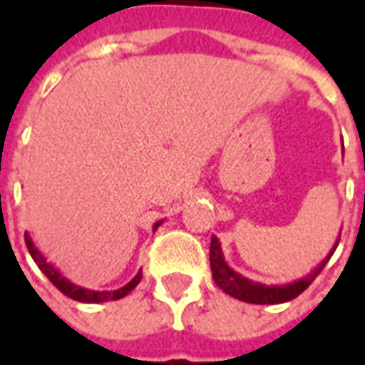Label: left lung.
I'll return each mask as SVG.
<instances>
[{
  "instance_id": "1",
  "label": "left lung",
  "mask_w": 365,
  "mask_h": 365,
  "mask_svg": "<svg viewBox=\"0 0 365 365\" xmlns=\"http://www.w3.org/2000/svg\"><path fill=\"white\" fill-rule=\"evenodd\" d=\"M338 240H340V235H338ZM338 240L332 246L329 256L311 274H307L305 277H301L297 282L285 283V285H266V283L252 282V279H248L245 275L235 272L225 262L221 242H219V238L215 237V235L211 238V248H209V262H211V272H213L215 283L227 295L238 299V301H245V303H254V305H277V303H285V301L295 299L313 283L314 277L321 274L322 268L327 266V262L330 260V256L336 250Z\"/></svg>"
}]
</instances>
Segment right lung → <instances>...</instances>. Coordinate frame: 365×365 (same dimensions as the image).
Returning a JSON list of instances; mask_svg holds the SVG:
<instances>
[{
    "instance_id": "right-lung-1",
    "label": "right lung",
    "mask_w": 365,
    "mask_h": 365,
    "mask_svg": "<svg viewBox=\"0 0 365 365\" xmlns=\"http://www.w3.org/2000/svg\"><path fill=\"white\" fill-rule=\"evenodd\" d=\"M160 225H162V221L154 222V230L158 229ZM25 245H27L29 254L33 256L35 264L41 268V272L51 279L52 285H54V287H58L66 297L74 299V301H80V303H105V301H117V299L125 297V295H128L130 291L135 289L136 285L140 283V277H143V269H138V274H136L135 277L127 283V285L119 287V289H113V291L86 289V287H82V285H76V283H72L70 279H66L64 275L60 274L58 269L54 268L51 262L46 260L43 254H41V250L36 248L35 242H33L31 237H29V232H25Z\"/></svg>"
}]
</instances>
